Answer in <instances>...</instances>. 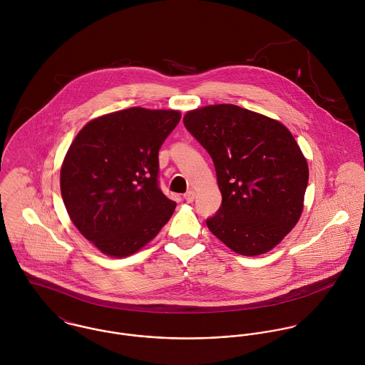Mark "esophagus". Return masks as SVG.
I'll use <instances>...</instances> for the list:
<instances>
[{
    "instance_id": "esophagus-1",
    "label": "esophagus",
    "mask_w": 365,
    "mask_h": 365,
    "mask_svg": "<svg viewBox=\"0 0 365 365\" xmlns=\"http://www.w3.org/2000/svg\"><path fill=\"white\" fill-rule=\"evenodd\" d=\"M184 200L187 201V202H192L194 200H195V192L192 191V190H190V191H187L185 194H184Z\"/></svg>"
}]
</instances>
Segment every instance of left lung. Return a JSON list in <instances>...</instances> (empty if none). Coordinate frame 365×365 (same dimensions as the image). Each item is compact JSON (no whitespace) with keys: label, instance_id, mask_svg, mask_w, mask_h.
I'll return each mask as SVG.
<instances>
[{"label":"left lung","instance_id":"obj_1","mask_svg":"<svg viewBox=\"0 0 365 365\" xmlns=\"http://www.w3.org/2000/svg\"><path fill=\"white\" fill-rule=\"evenodd\" d=\"M184 125L212 157L222 205L208 229L230 250L260 256L298 223L308 161L281 122L233 104L188 110Z\"/></svg>","mask_w":365,"mask_h":365}]
</instances>
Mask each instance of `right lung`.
<instances>
[{"label":"right lung","mask_w":365,"mask_h":365,"mask_svg":"<svg viewBox=\"0 0 365 365\" xmlns=\"http://www.w3.org/2000/svg\"><path fill=\"white\" fill-rule=\"evenodd\" d=\"M181 119L175 109L133 106L90 120L70 145L60 191L78 232L109 257L153 240L175 202L157 185L158 150Z\"/></svg>","instance_id":"1"}]
</instances>
